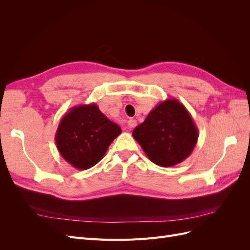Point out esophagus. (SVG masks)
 Masks as SVG:
<instances>
[{"instance_id":"esophagus-1","label":"esophagus","mask_w":250,"mask_h":250,"mask_svg":"<svg viewBox=\"0 0 250 250\" xmlns=\"http://www.w3.org/2000/svg\"><path fill=\"white\" fill-rule=\"evenodd\" d=\"M137 124H138L137 120H134V119H131V120L128 121V126H129L130 128H133V127H135V126H137Z\"/></svg>"}]
</instances>
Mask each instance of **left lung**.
<instances>
[{"mask_svg": "<svg viewBox=\"0 0 250 250\" xmlns=\"http://www.w3.org/2000/svg\"><path fill=\"white\" fill-rule=\"evenodd\" d=\"M132 135L149 160L165 168L190 156L199 137L190 112L177 99L157 104Z\"/></svg>", "mask_w": 250, "mask_h": 250, "instance_id": "left-lung-1", "label": "left lung"}]
</instances>
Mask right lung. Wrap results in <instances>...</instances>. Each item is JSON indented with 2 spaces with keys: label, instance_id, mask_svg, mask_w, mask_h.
I'll use <instances>...</instances> for the list:
<instances>
[{
  "label": "right lung",
  "instance_id": "obj_1",
  "mask_svg": "<svg viewBox=\"0 0 250 250\" xmlns=\"http://www.w3.org/2000/svg\"><path fill=\"white\" fill-rule=\"evenodd\" d=\"M121 132V128L105 117L96 103L81 104L60 120L55 143L67 163L78 170H86L102 160Z\"/></svg>",
  "mask_w": 250,
  "mask_h": 250
}]
</instances>
